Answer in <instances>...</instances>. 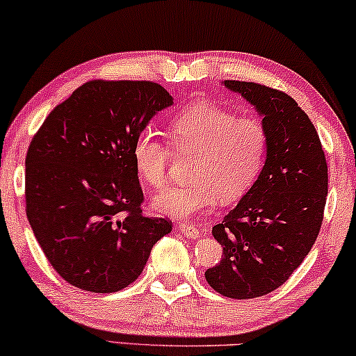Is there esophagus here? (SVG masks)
<instances>
[{"label": "esophagus", "mask_w": 356, "mask_h": 356, "mask_svg": "<svg viewBox=\"0 0 356 356\" xmlns=\"http://www.w3.org/2000/svg\"><path fill=\"white\" fill-rule=\"evenodd\" d=\"M179 230H181V233H184L188 238H197L201 235L199 228L191 225V223H181V225H179Z\"/></svg>", "instance_id": "34e87169"}]
</instances>
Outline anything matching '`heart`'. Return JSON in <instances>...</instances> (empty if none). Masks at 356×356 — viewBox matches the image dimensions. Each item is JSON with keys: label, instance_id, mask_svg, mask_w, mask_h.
Returning a JSON list of instances; mask_svg holds the SVG:
<instances>
[{"label": "heart", "instance_id": "obj_1", "mask_svg": "<svg viewBox=\"0 0 356 356\" xmlns=\"http://www.w3.org/2000/svg\"><path fill=\"white\" fill-rule=\"evenodd\" d=\"M168 143L152 133H140L133 144L138 175L150 188H162L178 155H194L191 183L170 186L154 199V209L175 218L194 213L245 196L264 167L269 136L262 121L240 118L230 110L211 104L191 105L168 124ZM172 145L171 148L169 145Z\"/></svg>", "mask_w": 356, "mask_h": 356}]
</instances>
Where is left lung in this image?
<instances>
[{
	"label": "left lung",
	"mask_w": 356,
	"mask_h": 356,
	"mask_svg": "<svg viewBox=\"0 0 356 356\" xmlns=\"http://www.w3.org/2000/svg\"><path fill=\"white\" fill-rule=\"evenodd\" d=\"M264 116V168L212 235L222 261L206 270L217 293L235 300L267 295L293 274L319 235L327 197V162L318 131L285 92L225 81Z\"/></svg>",
	"instance_id": "obj_1"
}]
</instances>
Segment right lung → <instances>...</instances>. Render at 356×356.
<instances>
[{"instance_id": "1", "label": "right lung", "mask_w": 356, "mask_h": 356, "mask_svg": "<svg viewBox=\"0 0 356 356\" xmlns=\"http://www.w3.org/2000/svg\"><path fill=\"white\" fill-rule=\"evenodd\" d=\"M173 104L152 81L95 79L53 108L26 157V212L33 235L67 284L123 290L144 270L172 220L145 217L133 144Z\"/></svg>"}]
</instances>
